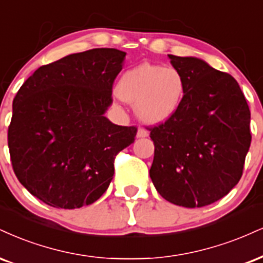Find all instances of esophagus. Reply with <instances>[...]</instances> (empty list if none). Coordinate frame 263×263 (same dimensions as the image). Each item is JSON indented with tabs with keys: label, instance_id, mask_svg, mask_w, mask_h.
<instances>
[{
	"label": "esophagus",
	"instance_id": "34e87169",
	"mask_svg": "<svg viewBox=\"0 0 263 263\" xmlns=\"http://www.w3.org/2000/svg\"><path fill=\"white\" fill-rule=\"evenodd\" d=\"M148 136H149V132H148L147 129L143 128V127H138V129H137V137L138 138L148 137Z\"/></svg>",
	"mask_w": 263,
	"mask_h": 263
}]
</instances>
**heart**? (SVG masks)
Segmentation results:
<instances>
[{
	"label": "heart",
	"instance_id": "b5f03b06",
	"mask_svg": "<svg viewBox=\"0 0 263 263\" xmlns=\"http://www.w3.org/2000/svg\"><path fill=\"white\" fill-rule=\"evenodd\" d=\"M186 81L174 67L142 63L123 73L116 85L122 100L135 104L137 115L145 122L162 123L181 109Z\"/></svg>",
	"mask_w": 263,
	"mask_h": 263
}]
</instances>
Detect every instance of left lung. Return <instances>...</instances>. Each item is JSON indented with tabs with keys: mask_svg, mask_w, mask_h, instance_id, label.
<instances>
[{
	"mask_svg": "<svg viewBox=\"0 0 263 263\" xmlns=\"http://www.w3.org/2000/svg\"><path fill=\"white\" fill-rule=\"evenodd\" d=\"M169 59L185 77V99L173 119L149 128V175L166 201L204 207L229 194L241 178L251 143L249 105L230 74L200 59Z\"/></svg>",
	"mask_w": 263,
	"mask_h": 263,
	"instance_id": "8db88e82",
	"label": "left lung"
}]
</instances>
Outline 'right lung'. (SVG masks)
<instances>
[{"label": "right lung", "instance_id": "obj_1", "mask_svg": "<svg viewBox=\"0 0 263 263\" xmlns=\"http://www.w3.org/2000/svg\"><path fill=\"white\" fill-rule=\"evenodd\" d=\"M126 52L93 49L41 66L18 90L8 148L22 185L44 203L74 210L109 187L114 160L137 128L104 114Z\"/></svg>", "mask_w": 263, "mask_h": 263}]
</instances>
